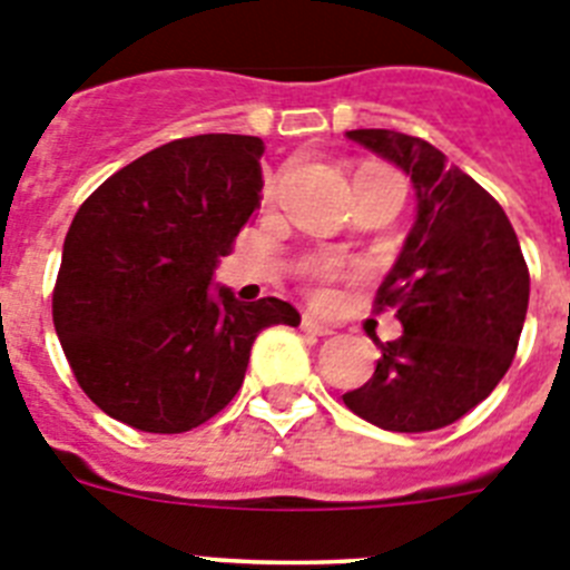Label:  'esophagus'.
Returning <instances> with one entry per match:
<instances>
[{"instance_id":"1","label":"esophagus","mask_w":570,"mask_h":570,"mask_svg":"<svg viewBox=\"0 0 570 570\" xmlns=\"http://www.w3.org/2000/svg\"><path fill=\"white\" fill-rule=\"evenodd\" d=\"M302 331H305V334H311V336H331V334H334V328H331V325L314 320V316H302Z\"/></svg>"}]
</instances>
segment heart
<instances>
[{
	"label": "heart",
	"instance_id": "heart-1",
	"mask_svg": "<svg viewBox=\"0 0 570 570\" xmlns=\"http://www.w3.org/2000/svg\"><path fill=\"white\" fill-rule=\"evenodd\" d=\"M340 276V271H336V265H331V262H325V265H316L314 268V279L316 282H331ZM328 291H320V299H328Z\"/></svg>",
	"mask_w": 570,
	"mask_h": 570
}]
</instances>
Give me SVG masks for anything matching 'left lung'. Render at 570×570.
I'll use <instances>...</instances> for the list:
<instances>
[{
  "label": "left lung",
  "mask_w": 570,
  "mask_h": 570,
  "mask_svg": "<svg viewBox=\"0 0 570 570\" xmlns=\"http://www.w3.org/2000/svg\"><path fill=\"white\" fill-rule=\"evenodd\" d=\"M347 139L411 176L416 219L376 294L402 336L380 345L374 376L342 400L385 431H436L511 367L531 294L520 239L500 203L420 136L360 128Z\"/></svg>",
  "instance_id": "obj_1"
}]
</instances>
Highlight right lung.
<instances>
[{
  "instance_id": "obj_1",
  "label": "right lung",
  "mask_w": 570,
  "mask_h": 570,
  "mask_svg": "<svg viewBox=\"0 0 570 570\" xmlns=\"http://www.w3.org/2000/svg\"><path fill=\"white\" fill-rule=\"evenodd\" d=\"M262 154L259 136L174 139L116 170L73 216L53 328L114 420L148 434L203 425L242 387L259 331L299 325L288 302H239L214 285L259 208Z\"/></svg>"
}]
</instances>
